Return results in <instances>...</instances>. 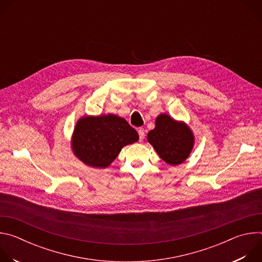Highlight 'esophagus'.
<instances>
[{"label":"esophagus","mask_w":262,"mask_h":262,"mask_svg":"<svg viewBox=\"0 0 262 262\" xmlns=\"http://www.w3.org/2000/svg\"><path fill=\"white\" fill-rule=\"evenodd\" d=\"M138 134H139V138H140V142H142L145 138V132L143 128H139L138 129Z\"/></svg>","instance_id":"obj_1"}]
</instances>
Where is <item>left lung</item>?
<instances>
[{
  "mask_svg": "<svg viewBox=\"0 0 262 262\" xmlns=\"http://www.w3.org/2000/svg\"><path fill=\"white\" fill-rule=\"evenodd\" d=\"M148 142L160 158L171 166L182 164L193 150L195 137L190 126L167 114L156 119V127L147 134Z\"/></svg>",
  "mask_w": 262,
  "mask_h": 262,
  "instance_id": "8db88e82",
  "label": "left lung"
}]
</instances>
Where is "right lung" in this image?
<instances>
[{"instance_id": "add662e5", "label": "right lung", "mask_w": 262, "mask_h": 262, "mask_svg": "<svg viewBox=\"0 0 262 262\" xmlns=\"http://www.w3.org/2000/svg\"><path fill=\"white\" fill-rule=\"evenodd\" d=\"M138 140L137 130L122 117L114 114L84 116L74 126L71 149L85 165L103 169L113 163L124 146Z\"/></svg>"}]
</instances>
